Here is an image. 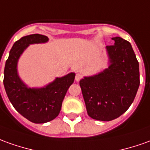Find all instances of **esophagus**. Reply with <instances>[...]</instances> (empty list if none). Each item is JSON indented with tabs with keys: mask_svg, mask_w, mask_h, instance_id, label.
<instances>
[{
	"mask_svg": "<svg viewBox=\"0 0 150 150\" xmlns=\"http://www.w3.org/2000/svg\"><path fill=\"white\" fill-rule=\"evenodd\" d=\"M82 78V75L80 74V73H77L76 74V77H75V80L77 81H79Z\"/></svg>",
	"mask_w": 150,
	"mask_h": 150,
	"instance_id": "1",
	"label": "esophagus"
}]
</instances>
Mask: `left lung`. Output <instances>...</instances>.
<instances>
[{
    "mask_svg": "<svg viewBox=\"0 0 150 150\" xmlns=\"http://www.w3.org/2000/svg\"><path fill=\"white\" fill-rule=\"evenodd\" d=\"M107 45L109 66L103 72L80 81L88 115L99 121H111L131 106L140 86L139 63L130 42L112 38Z\"/></svg>",
    "mask_w": 150,
    "mask_h": 150,
    "instance_id": "left-lung-1",
    "label": "left lung"
}]
</instances>
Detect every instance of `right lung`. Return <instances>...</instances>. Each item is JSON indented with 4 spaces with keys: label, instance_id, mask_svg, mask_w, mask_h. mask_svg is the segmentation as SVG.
I'll list each match as a JSON object with an SVG mask.
<instances>
[{
    "label": "right lung",
    "instance_id": "1",
    "mask_svg": "<svg viewBox=\"0 0 150 150\" xmlns=\"http://www.w3.org/2000/svg\"><path fill=\"white\" fill-rule=\"evenodd\" d=\"M49 38L41 34L25 36L15 42L10 50L4 70V86L14 108L22 116L34 123H45L59 115L65 95L74 81L70 73L42 88H28L19 78L17 64L22 53L30 44L45 43Z\"/></svg>",
    "mask_w": 150,
    "mask_h": 150
}]
</instances>
